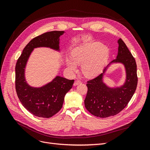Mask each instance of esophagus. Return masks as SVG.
<instances>
[{
  "label": "esophagus",
  "mask_w": 150,
  "mask_h": 150,
  "mask_svg": "<svg viewBox=\"0 0 150 150\" xmlns=\"http://www.w3.org/2000/svg\"><path fill=\"white\" fill-rule=\"evenodd\" d=\"M81 82L80 81L76 80V81H74V86H77V85H78V84H81Z\"/></svg>",
  "instance_id": "esophagus-1"
}]
</instances>
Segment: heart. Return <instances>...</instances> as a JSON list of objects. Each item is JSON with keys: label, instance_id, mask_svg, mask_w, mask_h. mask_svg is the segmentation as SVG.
<instances>
[{"label": "heart", "instance_id": "heart-1", "mask_svg": "<svg viewBox=\"0 0 150 150\" xmlns=\"http://www.w3.org/2000/svg\"><path fill=\"white\" fill-rule=\"evenodd\" d=\"M109 57V49L99 42L84 44L71 52V59H66V64L69 71H77V65H82L83 74L88 78L98 75L105 66Z\"/></svg>", "mask_w": 150, "mask_h": 150}]
</instances>
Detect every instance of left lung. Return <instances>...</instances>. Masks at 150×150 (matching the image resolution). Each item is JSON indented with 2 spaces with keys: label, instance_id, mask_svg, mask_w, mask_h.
Wrapping results in <instances>:
<instances>
[{
  "label": "left lung",
  "instance_id": "1",
  "mask_svg": "<svg viewBox=\"0 0 150 150\" xmlns=\"http://www.w3.org/2000/svg\"><path fill=\"white\" fill-rule=\"evenodd\" d=\"M116 59L104 68L101 74L88 81V93L84 99L87 110L97 117L115 116L127 106L133 96L138 84L137 63L123 40L120 39ZM113 63H121L126 71V80L120 87H109L103 82L107 67Z\"/></svg>",
  "mask_w": 150,
  "mask_h": 150
}]
</instances>
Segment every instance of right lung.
I'll list each match as a JSON object with an SVG mask.
<instances>
[{"label":"right lung","instance_id":"1","mask_svg":"<svg viewBox=\"0 0 150 150\" xmlns=\"http://www.w3.org/2000/svg\"><path fill=\"white\" fill-rule=\"evenodd\" d=\"M64 31H51L32 39L22 51L16 66V89L23 106L35 116L49 118L60 111L66 94L72 88L73 80L57 76L51 82L40 88L29 86L25 69L34 49L49 47L59 51V38Z\"/></svg>","mask_w":150,"mask_h":150}]
</instances>
